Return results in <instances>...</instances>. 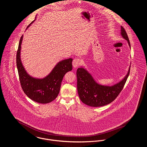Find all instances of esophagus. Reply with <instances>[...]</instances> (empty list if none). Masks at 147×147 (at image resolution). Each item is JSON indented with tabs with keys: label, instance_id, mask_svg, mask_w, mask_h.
<instances>
[{
	"label": "esophagus",
	"instance_id": "34e87169",
	"mask_svg": "<svg viewBox=\"0 0 147 147\" xmlns=\"http://www.w3.org/2000/svg\"><path fill=\"white\" fill-rule=\"evenodd\" d=\"M82 63V61L81 60L79 59V58H75L73 62H72V64H73V66L74 68H77L78 67V66L80 65V64H81Z\"/></svg>",
	"mask_w": 147,
	"mask_h": 147
}]
</instances>
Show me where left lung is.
I'll return each mask as SVG.
<instances>
[{
	"label": "left lung",
	"instance_id": "left-lung-1",
	"mask_svg": "<svg viewBox=\"0 0 147 147\" xmlns=\"http://www.w3.org/2000/svg\"><path fill=\"white\" fill-rule=\"evenodd\" d=\"M121 35L130 41L124 28L121 26ZM130 66L124 78L113 86H104L98 84L90 73L84 68L80 67L77 71V90L80 100L84 104L91 107H101L110 103L118 96L123 89L130 73Z\"/></svg>",
	"mask_w": 147,
	"mask_h": 147
}]
</instances>
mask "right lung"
Segmentation results:
<instances>
[{"label":"right lung","mask_w":147,"mask_h":147,"mask_svg":"<svg viewBox=\"0 0 147 147\" xmlns=\"http://www.w3.org/2000/svg\"><path fill=\"white\" fill-rule=\"evenodd\" d=\"M31 23L26 30L34 22ZM21 36L17 53L16 63L21 85L28 97L40 103H47L54 101L57 96L64 75L72 70L71 58L57 63L52 71L44 78H36L30 76L23 65L21 59V49L22 42Z\"/></svg>","instance_id":"add662e5"}]
</instances>
